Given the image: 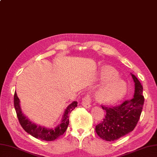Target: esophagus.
Segmentation results:
<instances>
[{
  "label": "esophagus",
  "instance_id": "1",
  "mask_svg": "<svg viewBox=\"0 0 157 157\" xmlns=\"http://www.w3.org/2000/svg\"><path fill=\"white\" fill-rule=\"evenodd\" d=\"M82 104L85 108H90L91 106V98L90 96L86 95L82 98Z\"/></svg>",
  "mask_w": 157,
  "mask_h": 157
}]
</instances>
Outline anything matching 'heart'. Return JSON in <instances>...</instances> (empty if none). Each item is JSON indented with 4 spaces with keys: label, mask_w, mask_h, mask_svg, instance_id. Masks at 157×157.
I'll list each match as a JSON object with an SVG mask.
<instances>
[{
    "label": "heart",
    "mask_w": 157,
    "mask_h": 157,
    "mask_svg": "<svg viewBox=\"0 0 157 157\" xmlns=\"http://www.w3.org/2000/svg\"><path fill=\"white\" fill-rule=\"evenodd\" d=\"M118 74L114 69L106 67L101 74V83H103L97 93L98 99L105 103H114L124 95L126 90V83L116 79Z\"/></svg>",
    "instance_id": "1"
}]
</instances>
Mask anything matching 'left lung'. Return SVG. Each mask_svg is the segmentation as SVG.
Wrapping results in <instances>:
<instances>
[{"mask_svg": "<svg viewBox=\"0 0 157 157\" xmlns=\"http://www.w3.org/2000/svg\"><path fill=\"white\" fill-rule=\"evenodd\" d=\"M135 83V92L132 99L126 100L118 105H101L105 111L103 121L96 126L97 134L107 141H114L128 134L135 128L140 119L144 98L143 87L139 80L132 74Z\"/></svg>", "mask_w": 157, "mask_h": 157, "instance_id": "left-lung-1", "label": "left lung"}]
</instances>
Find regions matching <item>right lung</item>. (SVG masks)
<instances>
[{
    "instance_id": "obj_1",
    "label": "right lung",
    "mask_w": 157,
    "mask_h": 157,
    "mask_svg": "<svg viewBox=\"0 0 157 157\" xmlns=\"http://www.w3.org/2000/svg\"><path fill=\"white\" fill-rule=\"evenodd\" d=\"M77 101H74L70 105H69L65 111L60 124L58 125L55 128L47 129L44 128V127L37 126L35 124L29 121L25 117L21 112L19 104V99L17 95V93L14 92V108H15L17 118L19 119V123L22 128L33 137L37 138V139H41L46 141H52L56 140L65 132L69 124V118H70V113L73 110H74L75 108L77 106Z\"/></svg>"
}]
</instances>
